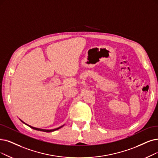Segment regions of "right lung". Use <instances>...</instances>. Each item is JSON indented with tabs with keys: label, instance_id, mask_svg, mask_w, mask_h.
I'll use <instances>...</instances> for the list:
<instances>
[{
	"label": "right lung",
	"instance_id": "obj_1",
	"mask_svg": "<svg viewBox=\"0 0 158 158\" xmlns=\"http://www.w3.org/2000/svg\"><path fill=\"white\" fill-rule=\"evenodd\" d=\"M21 122H22V123H24V124H27V126H28L29 127L31 128H32V129H34V130H38V131H45V132H51V131H56V130H58V129L61 128L62 127H64V126H61V127H59V128H55V129H53V130H44V129L37 128H34V127H31V126H30V125H28L27 124H26V123H24V122H23V121H21Z\"/></svg>",
	"mask_w": 158,
	"mask_h": 158
}]
</instances>
